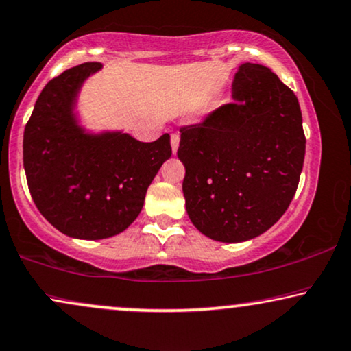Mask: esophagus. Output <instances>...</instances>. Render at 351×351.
Wrapping results in <instances>:
<instances>
[{
  "instance_id": "esophagus-1",
  "label": "esophagus",
  "mask_w": 351,
  "mask_h": 351,
  "mask_svg": "<svg viewBox=\"0 0 351 351\" xmlns=\"http://www.w3.org/2000/svg\"><path fill=\"white\" fill-rule=\"evenodd\" d=\"M179 142H180V135L177 132H172L171 134V147L172 152L177 153V148H179Z\"/></svg>"
}]
</instances>
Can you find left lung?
Listing matches in <instances>:
<instances>
[{"instance_id": "1", "label": "left lung", "mask_w": 351, "mask_h": 351, "mask_svg": "<svg viewBox=\"0 0 351 351\" xmlns=\"http://www.w3.org/2000/svg\"><path fill=\"white\" fill-rule=\"evenodd\" d=\"M232 98L198 124L180 127L177 149L190 221L227 243L254 239L280 219L306 148L298 99L267 67L240 66Z\"/></svg>"}]
</instances>
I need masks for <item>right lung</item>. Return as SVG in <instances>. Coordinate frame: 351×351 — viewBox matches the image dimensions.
I'll return each instance as SVG.
<instances>
[{
	"label": "right lung",
	"instance_id": "obj_1",
	"mask_svg": "<svg viewBox=\"0 0 351 351\" xmlns=\"http://www.w3.org/2000/svg\"><path fill=\"white\" fill-rule=\"evenodd\" d=\"M99 62H84L45 85L24 130V169L35 206L62 234L84 240L125 230L143 208L169 135L143 143L130 135H90L77 125L74 99Z\"/></svg>",
	"mask_w": 351,
	"mask_h": 351
}]
</instances>
